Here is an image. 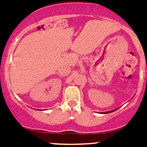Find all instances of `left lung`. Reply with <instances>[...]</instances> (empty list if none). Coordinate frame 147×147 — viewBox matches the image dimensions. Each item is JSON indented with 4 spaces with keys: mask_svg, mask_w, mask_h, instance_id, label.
<instances>
[{
    "mask_svg": "<svg viewBox=\"0 0 147 147\" xmlns=\"http://www.w3.org/2000/svg\"><path fill=\"white\" fill-rule=\"evenodd\" d=\"M118 109H113V110H111V111H106V112H101V113H102V114H105V113H111V112H113L115 111H116V110Z\"/></svg>",
    "mask_w": 147,
    "mask_h": 147,
    "instance_id": "left-lung-1",
    "label": "left lung"
}]
</instances>
